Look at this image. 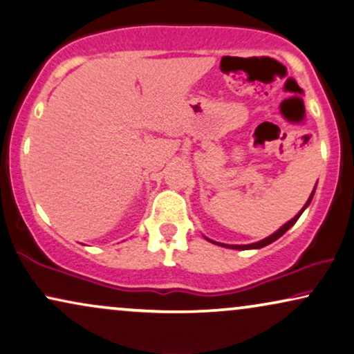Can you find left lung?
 Wrapping results in <instances>:
<instances>
[{"label":"left lung","mask_w":354,"mask_h":354,"mask_svg":"<svg viewBox=\"0 0 354 354\" xmlns=\"http://www.w3.org/2000/svg\"><path fill=\"white\" fill-rule=\"evenodd\" d=\"M315 186H317V183H315ZM315 186H314V189H313V192H310V196H309V199H308V202H306L304 204V207L303 209H301L298 214H296L293 218H291L290 221H286V223L283 225V226H280L279 230H277L275 233H272L270 236H267V238H263V239H261V241H257V243H252V244H225V243H216V241H212V239H209L210 243H215V244H218V246H223V248H230V249H261V248H263V246H268V244L270 243H273V241H277V239H279L280 236H283V234L288 232V230L291 228V226H293L296 221H298V218L301 216V214H303V212L308 209L309 207V204H310V201H313V197H314V192H315Z\"/></svg>","instance_id":"obj_1"}]
</instances>
